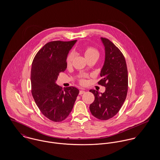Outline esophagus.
<instances>
[{"mask_svg": "<svg viewBox=\"0 0 160 160\" xmlns=\"http://www.w3.org/2000/svg\"><path fill=\"white\" fill-rule=\"evenodd\" d=\"M85 93H86L85 91H84V90H81V91H79V95H82V94Z\"/></svg>", "mask_w": 160, "mask_h": 160, "instance_id": "obj_1", "label": "esophagus"}]
</instances>
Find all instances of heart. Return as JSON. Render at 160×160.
Listing matches in <instances>:
<instances>
[{
  "label": "heart",
  "mask_w": 160,
  "mask_h": 160,
  "mask_svg": "<svg viewBox=\"0 0 160 160\" xmlns=\"http://www.w3.org/2000/svg\"><path fill=\"white\" fill-rule=\"evenodd\" d=\"M84 53L86 58L89 56H91L93 54H98V52L97 50L93 47H86L84 49ZM72 58H73V54L72 53H69L67 57V59H66V63H67V65H69L71 63ZM81 82L82 83H84V81L81 80Z\"/></svg>",
  "instance_id": "1"
}]
</instances>
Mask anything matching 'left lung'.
Listing matches in <instances>:
<instances>
[{"label":"left lung","instance_id":"1","mask_svg":"<svg viewBox=\"0 0 160 160\" xmlns=\"http://www.w3.org/2000/svg\"><path fill=\"white\" fill-rule=\"evenodd\" d=\"M105 47V58L100 72L102 79L98 84L105 87L100 93L90 90L95 96L89 108L92 114L100 120H107L118 113L128 89V74L125 58L120 50L107 38H101Z\"/></svg>","mask_w":160,"mask_h":160}]
</instances>
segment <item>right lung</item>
I'll use <instances>...</instances> for the list:
<instances>
[{"instance_id": "obj_1", "label": "right lung", "mask_w": 160, "mask_h": 160, "mask_svg": "<svg viewBox=\"0 0 160 160\" xmlns=\"http://www.w3.org/2000/svg\"><path fill=\"white\" fill-rule=\"evenodd\" d=\"M76 41L49 42L38 51L32 61V97L41 113L54 122H61L68 116L79 92L74 87L63 91L55 83L59 73L67 69L69 51Z\"/></svg>"}]
</instances>
